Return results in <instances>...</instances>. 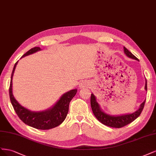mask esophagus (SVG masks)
Here are the masks:
<instances>
[{"label":"esophagus","mask_w":156,"mask_h":156,"mask_svg":"<svg viewBox=\"0 0 156 156\" xmlns=\"http://www.w3.org/2000/svg\"><path fill=\"white\" fill-rule=\"evenodd\" d=\"M85 86H86V83H85V82H82L80 84V88H83Z\"/></svg>","instance_id":"1"}]
</instances>
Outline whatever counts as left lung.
<instances>
[{"mask_svg":"<svg viewBox=\"0 0 156 156\" xmlns=\"http://www.w3.org/2000/svg\"><path fill=\"white\" fill-rule=\"evenodd\" d=\"M124 50L125 54L128 57L134 59L135 60H139L138 58L135 57L134 55L131 52H129L126 48L124 47ZM145 89L147 91V80H146V83H145ZM145 101L146 100H144V101L140 104L139 109L135 112L132 114L120 115V116L115 117V116H110V115L104 113L102 110L100 109L99 105L97 102L96 98H95V97L94 96V94H91V108L95 117H96L99 121L101 123H102L103 124L108 126H109V127L117 128L124 127L125 126L131 123L133 121V120L136 119L143 112L144 106Z\"/></svg>","mask_w":156,"mask_h":156,"instance_id":"obj_1","label":"left lung"}]
</instances>
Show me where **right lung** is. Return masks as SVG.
I'll return each instance as SVG.
<instances>
[{
    "instance_id": "add662e5",
    "label": "right lung",
    "mask_w": 156,
    "mask_h": 156,
    "mask_svg": "<svg viewBox=\"0 0 156 156\" xmlns=\"http://www.w3.org/2000/svg\"><path fill=\"white\" fill-rule=\"evenodd\" d=\"M40 50L41 49L39 47H34L25 53L21 58L33 54ZM17 62L14 65L9 88V98L15 112L24 123L34 128L45 130L57 127L66 118L69 111V103L76 94L77 89H73L64 94L60 98L59 101L51 109H49L47 111L42 112H32L29 111L17 102L12 94V77Z\"/></svg>"
}]
</instances>
